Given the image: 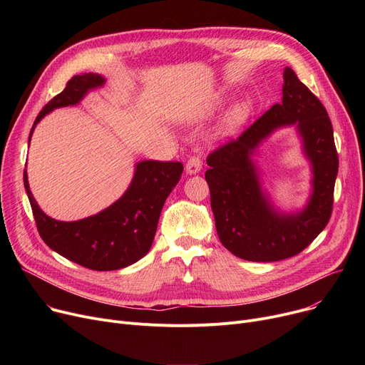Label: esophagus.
<instances>
[{
    "label": "esophagus",
    "instance_id": "obj_1",
    "mask_svg": "<svg viewBox=\"0 0 365 365\" xmlns=\"http://www.w3.org/2000/svg\"><path fill=\"white\" fill-rule=\"evenodd\" d=\"M201 168H202V161L198 155H194L187 160V163H186L187 175H195V173H198Z\"/></svg>",
    "mask_w": 365,
    "mask_h": 365
}]
</instances>
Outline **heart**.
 I'll return each mask as SVG.
<instances>
[{"instance_id":"obj_1","label":"heart","mask_w":365,"mask_h":365,"mask_svg":"<svg viewBox=\"0 0 365 365\" xmlns=\"http://www.w3.org/2000/svg\"><path fill=\"white\" fill-rule=\"evenodd\" d=\"M250 109H252V105H250V102H247V101L240 102L238 105H235L232 108V110L229 112L227 117H226V121H225L226 130H234L238 125H241L245 121V118L248 117V113H250Z\"/></svg>"}]
</instances>
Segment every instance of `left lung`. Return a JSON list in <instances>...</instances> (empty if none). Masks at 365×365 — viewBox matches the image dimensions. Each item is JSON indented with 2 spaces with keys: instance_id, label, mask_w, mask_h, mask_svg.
Wrapping results in <instances>:
<instances>
[{
  "instance_id": "1",
  "label": "left lung",
  "mask_w": 365,
  "mask_h": 365,
  "mask_svg": "<svg viewBox=\"0 0 365 365\" xmlns=\"http://www.w3.org/2000/svg\"><path fill=\"white\" fill-rule=\"evenodd\" d=\"M296 123L313 163L314 192L300 214L282 215L262 195L250 160L255 147L281 125ZM205 180L220 242L250 262H277L303 252L327 226L334 201L339 157L327 110L292 68L284 69L282 102L275 103L237 139L207 157Z\"/></svg>"
}]
</instances>
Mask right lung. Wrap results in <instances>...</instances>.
I'll use <instances>...</instances> for the list:
<instances>
[{"mask_svg":"<svg viewBox=\"0 0 365 365\" xmlns=\"http://www.w3.org/2000/svg\"><path fill=\"white\" fill-rule=\"evenodd\" d=\"M103 83L98 73L73 75L63 91L38 113L31 134L44 115L78 103L88 90ZM182 171L183 164L179 161H142L136 165L127 192L117 202L76 222H59L43 213L29 190L26 170L24 183L38 232L51 250L87 269L115 271L136 263L150 250L163 205L180 180Z\"/></svg>","mask_w":365,"mask_h":365,"instance_id":"1","label":"right lung"}]
</instances>
